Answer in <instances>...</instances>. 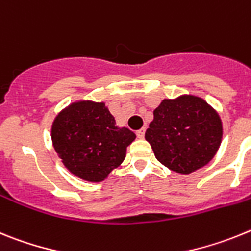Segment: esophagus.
Returning a JSON list of instances; mask_svg holds the SVG:
<instances>
[{
	"instance_id": "1",
	"label": "esophagus",
	"mask_w": 251,
	"mask_h": 251,
	"mask_svg": "<svg viewBox=\"0 0 251 251\" xmlns=\"http://www.w3.org/2000/svg\"><path fill=\"white\" fill-rule=\"evenodd\" d=\"M144 135H145V128H140V130H138L136 131V136H138L139 139H143L144 138Z\"/></svg>"
}]
</instances>
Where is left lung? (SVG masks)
Masks as SVG:
<instances>
[{
    "mask_svg": "<svg viewBox=\"0 0 251 251\" xmlns=\"http://www.w3.org/2000/svg\"><path fill=\"white\" fill-rule=\"evenodd\" d=\"M155 158L167 168L189 174L204 167L221 144L219 113L197 96L163 100L145 132Z\"/></svg>",
    "mask_w": 251,
    "mask_h": 251,
    "instance_id": "1",
    "label": "left lung"
}]
</instances>
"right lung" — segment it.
I'll use <instances>...</instances> for the list:
<instances>
[{
    "instance_id": "right-lung-1",
    "label": "right lung",
    "mask_w": 251,
    "mask_h": 251,
    "mask_svg": "<svg viewBox=\"0 0 251 251\" xmlns=\"http://www.w3.org/2000/svg\"><path fill=\"white\" fill-rule=\"evenodd\" d=\"M136 135L117 127L103 102L78 101L60 111L51 126V141L63 164L80 179L102 182L124 162Z\"/></svg>"
}]
</instances>
